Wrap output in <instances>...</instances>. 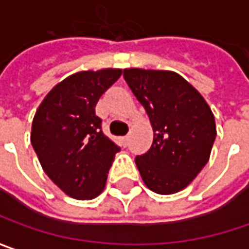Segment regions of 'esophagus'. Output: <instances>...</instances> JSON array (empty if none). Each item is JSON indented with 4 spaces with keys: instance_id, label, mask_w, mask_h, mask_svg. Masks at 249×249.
<instances>
[{
    "instance_id": "1",
    "label": "esophagus",
    "mask_w": 249,
    "mask_h": 249,
    "mask_svg": "<svg viewBox=\"0 0 249 249\" xmlns=\"http://www.w3.org/2000/svg\"><path fill=\"white\" fill-rule=\"evenodd\" d=\"M121 141H123V145L126 146V145H128V141H129V136H128V135L123 136V139H121Z\"/></svg>"
}]
</instances>
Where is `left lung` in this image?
I'll return each mask as SVG.
<instances>
[{"label":"left lung","instance_id":"obj_1","mask_svg":"<svg viewBox=\"0 0 249 249\" xmlns=\"http://www.w3.org/2000/svg\"><path fill=\"white\" fill-rule=\"evenodd\" d=\"M124 79L145 107L153 143L136 156L146 187L160 195L188 187L211 156L216 124L200 93L171 71L124 70Z\"/></svg>","mask_w":249,"mask_h":249}]
</instances>
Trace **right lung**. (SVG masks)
Instances as JSON below:
<instances>
[{
	"instance_id": "right-lung-1",
	"label": "right lung",
	"mask_w": 249,
	"mask_h": 249,
	"mask_svg": "<svg viewBox=\"0 0 249 249\" xmlns=\"http://www.w3.org/2000/svg\"><path fill=\"white\" fill-rule=\"evenodd\" d=\"M123 71H82L55 85L38 106L30 142L50 179L68 196L102 194L120 146L102 131L96 104Z\"/></svg>"
}]
</instances>
